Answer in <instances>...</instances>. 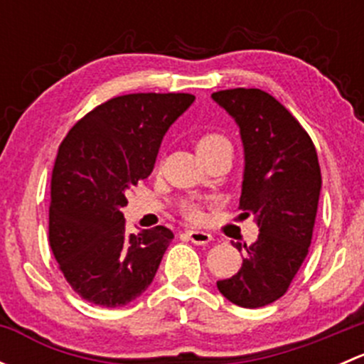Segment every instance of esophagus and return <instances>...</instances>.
I'll list each match as a JSON object with an SVG mask.
<instances>
[{"mask_svg":"<svg viewBox=\"0 0 364 364\" xmlns=\"http://www.w3.org/2000/svg\"><path fill=\"white\" fill-rule=\"evenodd\" d=\"M186 236H188V240L196 245H208L209 241L213 240L211 234L204 232V230H186Z\"/></svg>","mask_w":364,"mask_h":364,"instance_id":"1","label":"esophagus"}]
</instances>
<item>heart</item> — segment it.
<instances>
[{
  "mask_svg": "<svg viewBox=\"0 0 364 364\" xmlns=\"http://www.w3.org/2000/svg\"><path fill=\"white\" fill-rule=\"evenodd\" d=\"M223 146H230V144L222 134H218V132H205V134H203L199 139H197V151H199L200 156L208 155V153L215 151V149L218 148H223ZM181 213L188 220H193V222L203 218L200 205L192 203V200H188V203L181 205Z\"/></svg>",
  "mask_w": 364,
  "mask_h": 364,
  "instance_id": "1",
  "label": "heart"
}]
</instances>
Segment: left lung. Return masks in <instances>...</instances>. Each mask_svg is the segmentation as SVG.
Masks as SVG:
<instances>
[{
  "label": "left lung",
  "instance_id": "1",
  "mask_svg": "<svg viewBox=\"0 0 364 364\" xmlns=\"http://www.w3.org/2000/svg\"><path fill=\"white\" fill-rule=\"evenodd\" d=\"M213 100L240 127L245 172L240 209L255 216V243H232L247 257L234 277L216 282L230 303L260 308L280 299L306 259L321 196L317 151L299 121L255 87L216 91Z\"/></svg>",
  "mask_w": 364,
  "mask_h": 364
}]
</instances>
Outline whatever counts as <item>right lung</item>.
Masks as SVG:
<instances>
[{
    "instance_id": "add662e5",
    "label": "right lung",
    "mask_w": 364,
    "mask_h": 364,
    "mask_svg": "<svg viewBox=\"0 0 364 364\" xmlns=\"http://www.w3.org/2000/svg\"><path fill=\"white\" fill-rule=\"evenodd\" d=\"M196 97L123 95L87 112L60 144L50 179L49 243L70 287L117 308L151 285L174 234L167 227L127 234V192L155 167L165 132Z\"/></svg>"
}]
</instances>
